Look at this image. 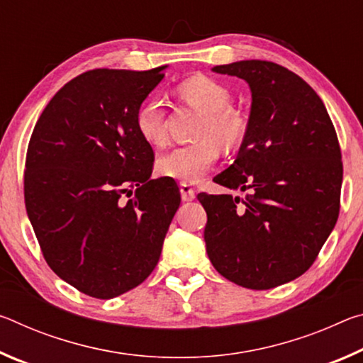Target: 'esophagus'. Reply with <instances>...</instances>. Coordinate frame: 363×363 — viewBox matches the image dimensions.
I'll list each match as a JSON object with an SVG mask.
<instances>
[{
  "mask_svg": "<svg viewBox=\"0 0 363 363\" xmlns=\"http://www.w3.org/2000/svg\"><path fill=\"white\" fill-rule=\"evenodd\" d=\"M179 190H181L182 201H192L195 199V189L190 186V184L181 182L179 184Z\"/></svg>",
  "mask_w": 363,
  "mask_h": 363,
  "instance_id": "obj_1",
  "label": "esophagus"
}]
</instances>
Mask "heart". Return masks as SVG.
Wrapping results in <instances>:
<instances>
[{"instance_id": "obj_1", "label": "heart", "mask_w": 363, "mask_h": 363, "mask_svg": "<svg viewBox=\"0 0 363 363\" xmlns=\"http://www.w3.org/2000/svg\"><path fill=\"white\" fill-rule=\"evenodd\" d=\"M177 94L189 106L201 110L199 136L194 144L174 147L157 160L158 173L171 179L196 182L216 164L219 146L233 149L247 136L248 121L242 112L232 108V96L224 84L213 78L196 75L177 86ZM136 130L147 144L162 145L167 139V118L160 99L140 104L136 113Z\"/></svg>"}]
</instances>
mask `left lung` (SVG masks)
Instances as JSON below:
<instances>
[{
    "mask_svg": "<svg viewBox=\"0 0 363 363\" xmlns=\"http://www.w3.org/2000/svg\"><path fill=\"white\" fill-rule=\"evenodd\" d=\"M251 91L248 131L229 168L214 177L232 195L199 194L206 253L218 272L250 290L303 275L340 214L341 150L320 97L296 73L267 60L211 69Z\"/></svg>",
    "mask_w": 363,
    "mask_h": 363,
    "instance_id": "8db88e82",
    "label": "left lung"
}]
</instances>
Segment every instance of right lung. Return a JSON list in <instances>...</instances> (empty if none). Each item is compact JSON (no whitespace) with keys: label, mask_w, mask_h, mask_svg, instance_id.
Segmentation results:
<instances>
[{"label":"right lung","mask_w":363,"mask_h":363,"mask_svg":"<svg viewBox=\"0 0 363 363\" xmlns=\"http://www.w3.org/2000/svg\"><path fill=\"white\" fill-rule=\"evenodd\" d=\"M167 67L82 73L49 101L30 138L28 219L49 267L88 296L112 299L143 284L179 208L174 181L150 179L153 150L136 130ZM123 193L133 196L125 202Z\"/></svg>","instance_id":"add662e5"}]
</instances>
